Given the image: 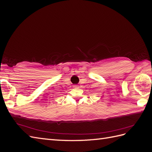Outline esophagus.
<instances>
[{
	"label": "esophagus",
	"instance_id": "1",
	"mask_svg": "<svg viewBox=\"0 0 152 152\" xmlns=\"http://www.w3.org/2000/svg\"><path fill=\"white\" fill-rule=\"evenodd\" d=\"M73 87H79V86H77V85H74V86H73Z\"/></svg>",
	"mask_w": 152,
	"mask_h": 152
}]
</instances>
